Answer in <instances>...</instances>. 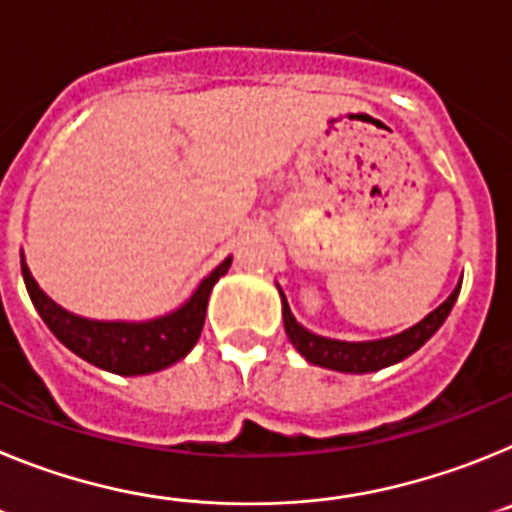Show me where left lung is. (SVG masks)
<instances>
[{"instance_id":"1","label":"left lung","mask_w":512,"mask_h":512,"mask_svg":"<svg viewBox=\"0 0 512 512\" xmlns=\"http://www.w3.org/2000/svg\"><path fill=\"white\" fill-rule=\"evenodd\" d=\"M459 289L461 284H456V289L449 295V300L443 302V305H438L431 315H425V318L420 320V323H415L413 328L402 330V333H397V336L392 338L359 343L315 336V333H310V330L302 328V325L297 323L292 310H289L282 287H279V297H282V318L287 338L310 364L325 366V369H336V372L346 374H366L379 372L384 366H392L397 364V361L408 359L410 354H415V351L441 328L443 320L449 318L451 307H454L456 297H459Z\"/></svg>"}]
</instances>
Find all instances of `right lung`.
<instances>
[{
  "instance_id": "add662e5",
  "label": "right lung",
  "mask_w": 512,
  "mask_h": 512,
  "mask_svg": "<svg viewBox=\"0 0 512 512\" xmlns=\"http://www.w3.org/2000/svg\"><path fill=\"white\" fill-rule=\"evenodd\" d=\"M230 261L233 259L228 256L210 277L202 279L200 287L194 289V295L179 310L169 312L164 318L143 320V323H122V320L104 323V320L79 318L74 312L56 305L38 287L27 269L25 256L20 264L27 295L33 300L43 323L51 328V333L63 346L99 369L122 374V377H135V374L161 372L192 351L202 333V325H205L212 287L230 269Z\"/></svg>"
}]
</instances>
